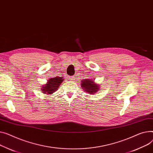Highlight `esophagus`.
Masks as SVG:
<instances>
[{"instance_id": "34e87169", "label": "esophagus", "mask_w": 153, "mask_h": 153, "mask_svg": "<svg viewBox=\"0 0 153 153\" xmlns=\"http://www.w3.org/2000/svg\"><path fill=\"white\" fill-rule=\"evenodd\" d=\"M76 77H74V76H71V77H70L69 79V80H71V81H73V80H74L75 79H76V78H75Z\"/></svg>"}]
</instances>
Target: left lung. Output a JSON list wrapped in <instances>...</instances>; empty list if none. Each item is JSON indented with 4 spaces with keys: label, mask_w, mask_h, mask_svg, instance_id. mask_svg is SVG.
Returning a JSON list of instances; mask_svg holds the SVG:
<instances>
[{
    "label": "left lung",
    "mask_w": 153,
    "mask_h": 153,
    "mask_svg": "<svg viewBox=\"0 0 153 153\" xmlns=\"http://www.w3.org/2000/svg\"><path fill=\"white\" fill-rule=\"evenodd\" d=\"M80 85L81 87L83 88L84 90L85 91V92L90 94L91 95L96 94L97 91H99L100 90L99 85L98 84H96L94 80H91V79H86L82 80Z\"/></svg>",
    "instance_id": "left-lung-1"
}]
</instances>
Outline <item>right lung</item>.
<instances>
[{
    "instance_id": "1",
    "label": "right lung",
    "mask_w": 153,
    "mask_h": 153,
    "mask_svg": "<svg viewBox=\"0 0 153 153\" xmlns=\"http://www.w3.org/2000/svg\"><path fill=\"white\" fill-rule=\"evenodd\" d=\"M63 78V77L58 76L50 78L47 81V83L45 85L42 87V89L40 91H42V93H44V94H52L59 88V85L62 83L63 80H64Z\"/></svg>"
}]
</instances>
